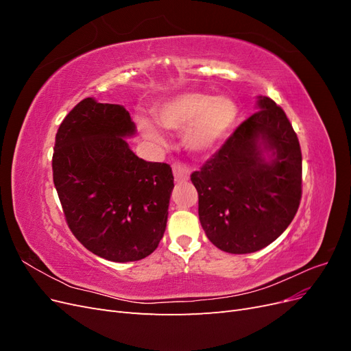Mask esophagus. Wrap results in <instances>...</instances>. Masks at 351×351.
Listing matches in <instances>:
<instances>
[{
    "label": "esophagus",
    "mask_w": 351,
    "mask_h": 351,
    "mask_svg": "<svg viewBox=\"0 0 351 351\" xmlns=\"http://www.w3.org/2000/svg\"><path fill=\"white\" fill-rule=\"evenodd\" d=\"M173 173H174V178H176L177 183L187 182V180L190 178L189 168L183 164H174L173 165Z\"/></svg>",
    "instance_id": "1"
}]
</instances>
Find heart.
<instances>
[{
	"instance_id": "obj_1",
	"label": "heart",
	"mask_w": 351,
	"mask_h": 351,
	"mask_svg": "<svg viewBox=\"0 0 351 351\" xmlns=\"http://www.w3.org/2000/svg\"><path fill=\"white\" fill-rule=\"evenodd\" d=\"M237 105L228 97L205 93H182L162 102L155 110L159 125L167 130L183 132L186 149L206 155L227 139L237 120ZM139 129L147 141L162 145L164 134L147 119H139Z\"/></svg>"
}]
</instances>
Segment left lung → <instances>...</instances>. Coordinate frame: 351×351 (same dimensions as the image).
<instances>
[{"mask_svg": "<svg viewBox=\"0 0 351 351\" xmlns=\"http://www.w3.org/2000/svg\"><path fill=\"white\" fill-rule=\"evenodd\" d=\"M214 158L192 174L206 237L234 254L258 252L290 226L302 197V152L285 112L268 97Z\"/></svg>", "mask_w": 351, "mask_h": 351, "instance_id": "8db88e82", "label": "left lung"}]
</instances>
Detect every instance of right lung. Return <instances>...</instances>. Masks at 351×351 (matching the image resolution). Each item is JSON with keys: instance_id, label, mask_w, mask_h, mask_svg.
<instances>
[{"instance_id": "add662e5", "label": "right lung", "mask_w": 351, "mask_h": 351, "mask_svg": "<svg viewBox=\"0 0 351 351\" xmlns=\"http://www.w3.org/2000/svg\"><path fill=\"white\" fill-rule=\"evenodd\" d=\"M136 134L119 104L86 98L56 136L52 176L67 224L84 247L112 262L141 261L158 247L174 189L171 167L136 156Z\"/></svg>"}]
</instances>
